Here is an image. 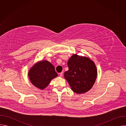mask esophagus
Instances as JSON below:
<instances>
[{
  "label": "esophagus",
  "mask_w": 126,
  "mask_h": 126,
  "mask_svg": "<svg viewBox=\"0 0 126 126\" xmlns=\"http://www.w3.org/2000/svg\"><path fill=\"white\" fill-rule=\"evenodd\" d=\"M63 72H61V73H60L59 74V76H60V77H62L63 76Z\"/></svg>",
  "instance_id": "1"
}]
</instances>
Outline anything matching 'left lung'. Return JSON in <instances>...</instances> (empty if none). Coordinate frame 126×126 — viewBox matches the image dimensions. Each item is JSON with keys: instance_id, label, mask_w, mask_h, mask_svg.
<instances>
[{"instance_id": "8db88e82", "label": "left lung", "mask_w": 126, "mask_h": 126, "mask_svg": "<svg viewBox=\"0 0 126 126\" xmlns=\"http://www.w3.org/2000/svg\"><path fill=\"white\" fill-rule=\"evenodd\" d=\"M67 65L69 70L64 75L72 90L77 94L89 91L97 76V69L94 62L88 57L75 54L69 58Z\"/></svg>"}]
</instances>
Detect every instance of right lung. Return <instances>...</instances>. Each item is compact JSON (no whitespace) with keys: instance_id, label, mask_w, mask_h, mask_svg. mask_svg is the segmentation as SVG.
Wrapping results in <instances>:
<instances>
[{"instance_id":"1","label":"right lung","mask_w":126,"mask_h":126,"mask_svg":"<svg viewBox=\"0 0 126 126\" xmlns=\"http://www.w3.org/2000/svg\"><path fill=\"white\" fill-rule=\"evenodd\" d=\"M28 75L30 82L35 87L43 90L58 74L54 66L47 60H44L34 64L29 70Z\"/></svg>"}]
</instances>
